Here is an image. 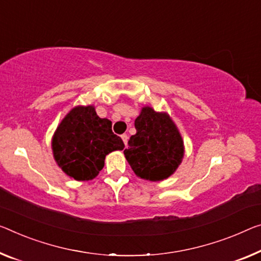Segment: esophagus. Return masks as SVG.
Returning <instances> with one entry per match:
<instances>
[{"label": "esophagus", "mask_w": 261, "mask_h": 261, "mask_svg": "<svg viewBox=\"0 0 261 261\" xmlns=\"http://www.w3.org/2000/svg\"><path fill=\"white\" fill-rule=\"evenodd\" d=\"M121 139H122L123 143H125V146H127V143H128V135L127 134H122L121 135Z\"/></svg>", "instance_id": "esophagus-1"}]
</instances>
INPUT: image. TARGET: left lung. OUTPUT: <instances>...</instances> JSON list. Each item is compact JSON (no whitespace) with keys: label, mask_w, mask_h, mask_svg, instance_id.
<instances>
[{"label":"left lung","mask_w":261,"mask_h":261,"mask_svg":"<svg viewBox=\"0 0 261 261\" xmlns=\"http://www.w3.org/2000/svg\"><path fill=\"white\" fill-rule=\"evenodd\" d=\"M136 134L123 151L136 176L162 181L177 169L184 155L182 136L167 113L143 107L135 119Z\"/></svg>","instance_id":"obj_1"}]
</instances>
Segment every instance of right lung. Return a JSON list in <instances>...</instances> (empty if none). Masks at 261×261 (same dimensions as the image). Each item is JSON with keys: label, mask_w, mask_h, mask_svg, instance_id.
I'll use <instances>...</instances> for the list:
<instances>
[{"label": "right lung", "mask_w": 261, "mask_h": 261, "mask_svg": "<svg viewBox=\"0 0 261 261\" xmlns=\"http://www.w3.org/2000/svg\"><path fill=\"white\" fill-rule=\"evenodd\" d=\"M125 148L112 132V122L97 115L93 106H77L62 120L52 138L56 162L77 181L93 179L105 166L107 154Z\"/></svg>", "instance_id": "1"}]
</instances>
